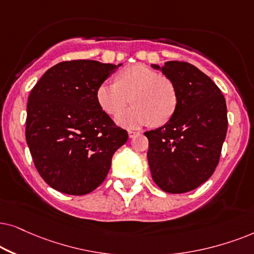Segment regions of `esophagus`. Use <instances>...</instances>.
<instances>
[{
  "label": "esophagus",
  "instance_id": "obj_1",
  "mask_svg": "<svg viewBox=\"0 0 254 254\" xmlns=\"http://www.w3.org/2000/svg\"><path fill=\"white\" fill-rule=\"evenodd\" d=\"M139 132H137V131H129V137L130 138H134L136 136H138Z\"/></svg>",
  "mask_w": 254,
  "mask_h": 254
}]
</instances>
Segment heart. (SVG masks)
Masks as SVG:
<instances>
[{
  "label": "heart",
  "mask_w": 254,
  "mask_h": 254,
  "mask_svg": "<svg viewBox=\"0 0 254 254\" xmlns=\"http://www.w3.org/2000/svg\"><path fill=\"white\" fill-rule=\"evenodd\" d=\"M131 97L134 106L119 111ZM100 107L109 115L117 116L118 125L137 129L152 123L162 125L173 116L178 107V90L173 81L160 75L150 67L136 64L118 73L117 82H103L96 90Z\"/></svg>",
  "instance_id": "heart-1"
}]
</instances>
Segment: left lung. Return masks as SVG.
I'll return each mask as SVG.
<instances>
[{
  "instance_id": "1",
  "label": "left lung",
  "mask_w": 254,
  "mask_h": 254,
  "mask_svg": "<svg viewBox=\"0 0 254 254\" xmlns=\"http://www.w3.org/2000/svg\"><path fill=\"white\" fill-rule=\"evenodd\" d=\"M151 66L173 81L178 90L171 120L145 132L152 179L164 191H190L207 181L218 164L228 130L225 99L194 65L167 62Z\"/></svg>"
}]
</instances>
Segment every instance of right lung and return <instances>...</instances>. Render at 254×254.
I'll return each mask as SVG.
<instances>
[{"instance_id": "obj_1", "label": "right lung", "mask_w": 254, "mask_h": 254, "mask_svg": "<svg viewBox=\"0 0 254 254\" xmlns=\"http://www.w3.org/2000/svg\"><path fill=\"white\" fill-rule=\"evenodd\" d=\"M120 65L72 60L47 69L32 88L25 138L35 166L50 187L84 195L106 179L127 132L115 125L96 90Z\"/></svg>"}]
</instances>
